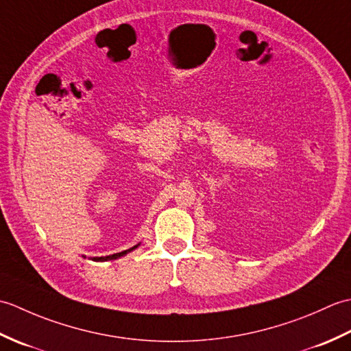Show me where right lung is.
<instances>
[{
	"label": "right lung",
	"instance_id": "right-lung-1",
	"mask_svg": "<svg viewBox=\"0 0 351 351\" xmlns=\"http://www.w3.org/2000/svg\"><path fill=\"white\" fill-rule=\"evenodd\" d=\"M140 245V243L138 244H136V245H132L131 249H128V250H123V252H119V253H114V255H108V256H95V258H92L93 261H101V263H104V261H113V259H117V258H121V256H125L126 253H130V252H132L134 249H137ZM83 258H86V256H83Z\"/></svg>",
	"mask_w": 351,
	"mask_h": 351
}]
</instances>
